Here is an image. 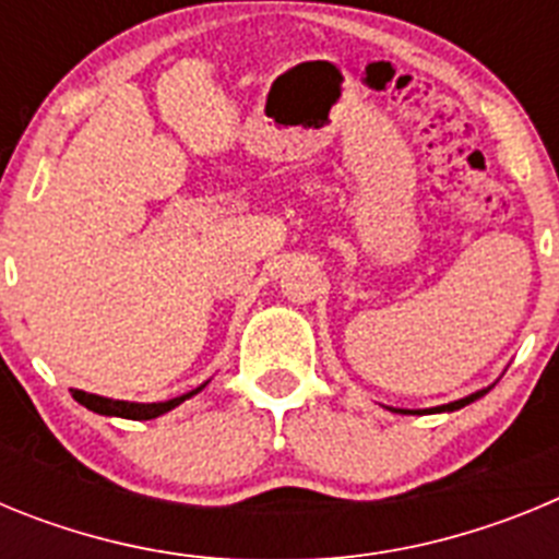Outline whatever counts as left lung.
<instances>
[{
  "label": "left lung",
  "mask_w": 559,
  "mask_h": 559,
  "mask_svg": "<svg viewBox=\"0 0 559 559\" xmlns=\"http://www.w3.org/2000/svg\"><path fill=\"white\" fill-rule=\"evenodd\" d=\"M490 389H492V386L478 389V392L467 394V397H462V400H453V403H445V406H433V408H392V406H386V408H389V412H397V414H439V412H459V408L471 406L473 400L484 397V394L490 392Z\"/></svg>",
  "instance_id": "left-lung-1"
}]
</instances>
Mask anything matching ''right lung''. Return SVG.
<instances>
[{
    "mask_svg": "<svg viewBox=\"0 0 559 559\" xmlns=\"http://www.w3.org/2000/svg\"><path fill=\"white\" fill-rule=\"evenodd\" d=\"M206 383H210V380H206ZM206 383H201V386L192 389V392L179 394V397L162 400V403H128V400H111V397H100V394L81 392V389H69V392H72V397H75L78 403H81V406H86L88 412L103 414V417L156 419V417H162V414L173 412V408H176V406H181V403H185V400H190L192 394H199L201 389L206 386Z\"/></svg>",
    "mask_w": 559,
    "mask_h": 559,
    "instance_id": "right-lung-1",
    "label": "right lung"
}]
</instances>
